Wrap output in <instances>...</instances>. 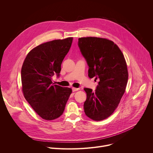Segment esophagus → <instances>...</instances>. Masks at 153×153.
<instances>
[{
    "label": "esophagus",
    "mask_w": 153,
    "mask_h": 153,
    "mask_svg": "<svg viewBox=\"0 0 153 153\" xmlns=\"http://www.w3.org/2000/svg\"><path fill=\"white\" fill-rule=\"evenodd\" d=\"M72 90L73 92H75V91H77L79 90V88H74V87H73L72 88Z\"/></svg>",
    "instance_id": "1"
}]
</instances>
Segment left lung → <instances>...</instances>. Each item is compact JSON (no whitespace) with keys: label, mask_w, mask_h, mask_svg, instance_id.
I'll list each match as a JSON object with an SVG mask.
<instances>
[{"label":"left lung","mask_w":153,"mask_h":153,"mask_svg":"<svg viewBox=\"0 0 153 153\" xmlns=\"http://www.w3.org/2000/svg\"><path fill=\"white\" fill-rule=\"evenodd\" d=\"M78 46L89 67V77L99 79L95 91L84 88L85 113L93 120H104L113 113L125 91L128 73L125 57L117 45L106 39L81 37Z\"/></svg>","instance_id":"8db88e82"}]
</instances>
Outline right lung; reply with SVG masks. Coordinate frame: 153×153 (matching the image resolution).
Segmentation results:
<instances>
[{"mask_svg": "<svg viewBox=\"0 0 153 153\" xmlns=\"http://www.w3.org/2000/svg\"><path fill=\"white\" fill-rule=\"evenodd\" d=\"M73 37L48 42L33 48L27 54L21 70L24 97L35 112L47 120L56 119L63 113L72 93L71 88L54 85L61 64L68 53Z\"/></svg>", "mask_w": 153, "mask_h": 153, "instance_id": "right-lung-1", "label": "right lung"}]
</instances>
